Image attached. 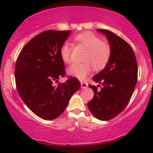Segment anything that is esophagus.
<instances>
[{"label": "esophagus", "mask_w": 153, "mask_h": 153, "mask_svg": "<svg viewBox=\"0 0 153 153\" xmlns=\"http://www.w3.org/2000/svg\"><path fill=\"white\" fill-rule=\"evenodd\" d=\"M88 87V83H85L84 81H81V88H86Z\"/></svg>", "instance_id": "esophagus-1"}]
</instances>
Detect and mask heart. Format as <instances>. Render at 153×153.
<instances>
[{"instance_id":"b5f03b06","label":"heart","mask_w":153,"mask_h":153,"mask_svg":"<svg viewBox=\"0 0 153 153\" xmlns=\"http://www.w3.org/2000/svg\"><path fill=\"white\" fill-rule=\"evenodd\" d=\"M74 43L86 49L83 56L84 62L72 64L68 72L72 76L83 80L91 72L93 68L95 70L103 69L109 60L111 47L108 43L102 41L101 38L91 31H85L74 37ZM72 47L68 42L64 43L60 49V55L66 63L72 60Z\"/></svg>"}]
</instances>
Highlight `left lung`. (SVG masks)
I'll list each match as a JSON object with an SVG mask.
<instances>
[{
	"label": "left lung",
	"mask_w": 153,
	"mask_h": 153,
	"mask_svg": "<svg viewBox=\"0 0 153 153\" xmlns=\"http://www.w3.org/2000/svg\"><path fill=\"white\" fill-rule=\"evenodd\" d=\"M97 31L106 35L111 53L105 68L93 77L99 85H89L94 97L88 107L96 118L108 120L118 116L129 103L137 82L138 67L132 48L126 41L108 30ZM99 86L100 89L97 88Z\"/></svg>",
	"instance_id": "1"
}]
</instances>
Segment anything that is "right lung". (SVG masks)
Instances as JSON below:
<instances>
[{
    "label": "right lung",
    "mask_w": 153,
    "mask_h": 153,
    "mask_svg": "<svg viewBox=\"0 0 153 153\" xmlns=\"http://www.w3.org/2000/svg\"><path fill=\"white\" fill-rule=\"evenodd\" d=\"M70 33L44 31L24 46L16 60L14 76L19 95L35 115L45 120L59 117L81 86L74 77L54 83L65 75L60 49Z\"/></svg>",
    "instance_id": "obj_1"
}]
</instances>
